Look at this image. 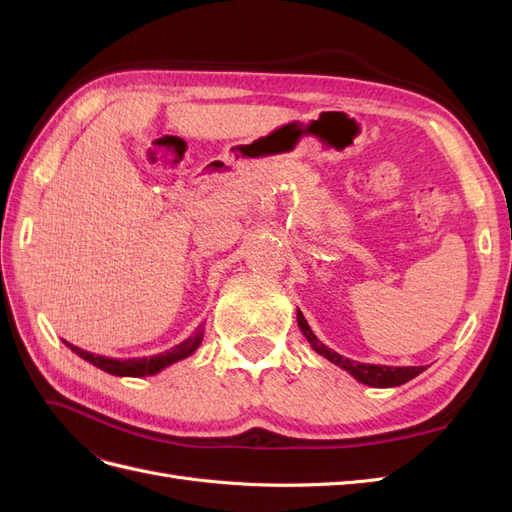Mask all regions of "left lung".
<instances>
[{
	"label": "left lung",
	"mask_w": 512,
	"mask_h": 512,
	"mask_svg": "<svg viewBox=\"0 0 512 512\" xmlns=\"http://www.w3.org/2000/svg\"><path fill=\"white\" fill-rule=\"evenodd\" d=\"M297 322L309 346H312L320 356H324V359L331 361L333 365L346 369L354 380H359L367 386H374V389H391V386L406 384L408 380L421 374V371H425V367H389V365H371V363H359V361L346 359V356L337 354L335 350L327 348L320 342V339L314 335V331L309 329L301 309H297Z\"/></svg>",
	"instance_id": "8db88e82"
}]
</instances>
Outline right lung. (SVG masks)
Here are the masks:
<instances>
[{"label":"right lung","mask_w":512,"mask_h":512,"mask_svg":"<svg viewBox=\"0 0 512 512\" xmlns=\"http://www.w3.org/2000/svg\"><path fill=\"white\" fill-rule=\"evenodd\" d=\"M203 335H205V327L200 324V327L181 342L179 346L170 348L162 354H153V356H143V359H111V356H102V354H94V352H87L79 346H72L66 342V346L74 352L79 354L83 361L96 365L98 369L106 371V374H113V376H130V378H145V376H153L162 371L164 367L173 365L181 359H188L190 354L196 352V348L203 342Z\"/></svg>","instance_id":"obj_1"}]
</instances>
